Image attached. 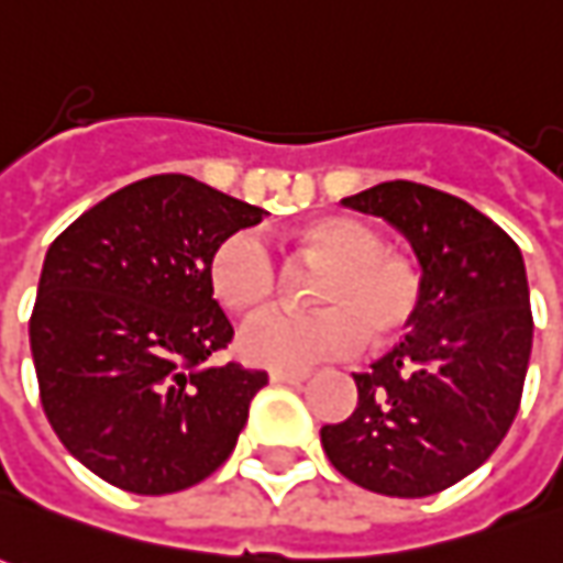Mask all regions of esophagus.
Instances as JSON below:
<instances>
[{
  "instance_id": "obj_1",
  "label": "esophagus",
  "mask_w": 563,
  "mask_h": 563,
  "mask_svg": "<svg viewBox=\"0 0 563 563\" xmlns=\"http://www.w3.org/2000/svg\"><path fill=\"white\" fill-rule=\"evenodd\" d=\"M311 376L308 369H271V382H286V385H298Z\"/></svg>"
}]
</instances>
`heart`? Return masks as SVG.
Masks as SVG:
<instances>
[{
    "mask_svg": "<svg viewBox=\"0 0 563 563\" xmlns=\"http://www.w3.org/2000/svg\"><path fill=\"white\" fill-rule=\"evenodd\" d=\"M286 262L320 267L308 289L313 311H267L240 332V354L262 366L301 369L342 357L366 339L385 347L407 335L422 305V277L407 255L385 250L382 233L361 218L332 216L289 233ZM209 283L231 313H255L280 292V265L252 231L218 243Z\"/></svg>",
    "mask_w": 563,
    "mask_h": 563,
    "instance_id": "1",
    "label": "heart"
}]
</instances>
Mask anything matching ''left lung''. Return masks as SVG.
Instances as JSON below:
<instances>
[{"label":"left lung","instance_id":"1","mask_svg":"<svg viewBox=\"0 0 563 563\" xmlns=\"http://www.w3.org/2000/svg\"><path fill=\"white\" fill-rule=\"evenodd\" d=\"M342 206L410 240L422 305L407 339L354 373L357 407L320 428V443L363 490L431 496L484 465L521 407L533 347L521 250L474 206L416 181H385Z\"/></svg>","mask_w":563,"mask_h":563}]
</instances>
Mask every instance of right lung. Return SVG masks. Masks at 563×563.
<instances>
[{
	"instance_id": "1",
	"label": "right lung",
	"mask_w": 563,
	"mask_h": 563,
	"mask_svg": "<svg viewBox=\"0 0 563 563\" xmlns=\"http://www.w3.org/2000/svg\"><path fill=\"white\" fill-rule=\"evenodd\" d=\"M265 209L187 175L122 187L45 252L30 317L42 410L107 484L163 496L231 456L267 373L206 363L233 339L209 262Z\"/></svg>"
}]
</instances>
